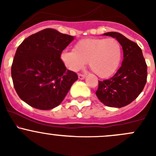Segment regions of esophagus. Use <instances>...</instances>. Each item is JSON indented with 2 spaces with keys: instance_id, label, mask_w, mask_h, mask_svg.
Listing matches in <instances>:
<instances>
[{
  "instance_id": "1",
  "label": "esophagus",
  "mask_w": 156,
  "mask_h": 156,
  "mask_svg": "<svg viewBox=\"0 0 156 156\" xmlns=\"http://www.w3.org/2000/svg\"><path fill=\"white\" fill-rule=\"evenodd\" d=\"M85 77H86V75H84V74H79V75H78V78H79V79H81V80L85 78Z\"/></svg>"
}]
</instances>
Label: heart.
Segmentation results:
<instances>
[{
  "mask_svg": "<svg viewBox=\"0 0 156 156\" xmlns=\"http://www.w3.org/2000/svg\"><path fill=\"white\" fill-rule=\"evenodd\" d=\"M122 48L115 38H87L79 41L74 50H65L61 59L72 72H78L88 62L90 69L100 78H108L121 63Z\"/></svg>",
  "mask_w": 156,
  "mask_h": 156,
  "instance_id": "1",
  "label": "heart"
}]
</instances>
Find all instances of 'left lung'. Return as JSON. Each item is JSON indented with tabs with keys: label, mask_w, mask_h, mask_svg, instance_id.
Instances as JSON below:
<instances>
[{
	"label": "left lung",
	"mask_w": 156,
	"mask_h": 156,
	"mask_svg": "<svg viewBox=\"0 0 156 156\" xmlns=\"http://www.w3.org/2000/svg\"><path fill=\"white\" fill-rule=\"evenodd\" d=\"M103 34L115 37L120 42L124 59L122 66L114 76L99 81L96 95L106 106L123 107L132 103L144 90L147 79V65L137 44L119 32L111 31Z\"/></svg>",
	"instance_id": "obj_1"
}]
</instances>
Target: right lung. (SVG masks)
<instances>
[{
  "label": "right lung",
  "instance_id": "right-lung-1",
  "mask_svg": "<svg viewBox=\"0 0 156 156\" xmlns=\"http://www.w3.org/2000/svg\"><path fill=\"white\" fill-rule=\"evenodd\" d=\"M73 36L46 29L25 39L18 47L11 66L13 86L21 100L41 110L59 106L78 80L68 70L61 53Z\"/></svg>",
  "mask_w": 156,
  "mask_h": 156
}]
</instances>
